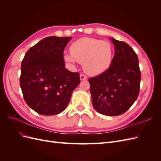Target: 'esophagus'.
Instances as JSON below:
<instances>
[{
	"instance_id": "1",
	"label": "esophagus",
	"mask_w": 161,
	"mask_h": 161,
	"mask_svg": "<svg viewBox=\"0 0 161 161\" xmlns=\"http://www.w3.org/2000/svg\"><path fill=\"white\" fill-rule=\"evenodd\" d=\"M86 79H87V77L85 75H82V74H80V80H86Z\"/></svg>"
}]
</instances>
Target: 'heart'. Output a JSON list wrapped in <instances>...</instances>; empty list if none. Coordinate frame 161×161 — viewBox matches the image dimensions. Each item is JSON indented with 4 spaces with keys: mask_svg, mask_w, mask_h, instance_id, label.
Here are the masks:
<instances>
[{
    "mask_svg": "<svg viewBox=\"0 0 161 161\" xmlns=\"http://www.w3.org/2000/svg\"><path fill=\"white\" fill-rule=\"evenodd\" d=\"M70 54H65L64 59L73 64L75 60L81 63L85 72L91 76L103 74L110 67L114 50L111 43L97 39L82 37L72 43Z\"/></svg>",
    "mask_w": 161,
    "mask_h": 161,
    "instance_id": "obj_1",
    "label": "heart"
}]
</instances>
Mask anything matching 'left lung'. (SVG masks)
<instances>
[{"instance_id": "1", "label": "left lung", "mask_w": 161, "mask_h": 161, "mask_svg": "<svg viewBox=\"0 0 161 161\" xmlns=\"http://www.w3.org/2000/svg\"><path fill=\"white\" fill-rule=\"evenodd\" d=\"M115 55L109 69L90 78L92 104L98 113L108 116L123 114L137 99L141 74L136 53L128 44L111 37Z\"/></svg>"}]
</instances>
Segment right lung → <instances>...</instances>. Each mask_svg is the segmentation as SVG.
I'll use <instances>...</instances> for the list:
<instances>
[{
    "label": "right lung",
    "instance_id": "obj_1",
    "mask_svg": "<svg viewBox=\"0 0 161 161\" xmlns=\"http://www.w3.org/2000/svg\"><path fill=\"white\" fill-rule=\"evenodd\" d=\"M71 39L47 37L24 56L20 86L26 103L39 114L53 115L64 111L80 83L79 72L65 69L63 52Z\"/></svg>",
    "mask_w": 161,
    "mask_h": 161
}]
</instances>
